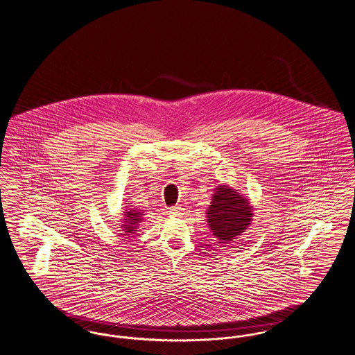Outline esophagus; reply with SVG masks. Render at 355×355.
<instances>
[{
    "label": "esophagus",
    "instance_id": "1",
    "mask_svg": "<svg viewBox=\"0 0 355 355\" xmlns=\"http://www.w3.org/2000/svg\"><path fill=\"white\" fill-rule=\"evenodd\" d=\"M182 211H184V209L181 206H173L169 209V214H173V215H181Z\"/></svg>",
    "mask_w": 355,
    "mask_h": 355
}]
</instances>
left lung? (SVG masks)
Segmentation results:
<instances>
[{"mask_svg": "<svg viewBox=\"0 0 355 355\" xmlns=\"http://www.w3.org/2000/svg\"><path fill=\"white\" fill-rule=\"evenodd\" d=\"M206 214L214 236L225 244L234 241L250 227L254 216L250 200L227 184H220L215 189Z\"/></svg>", "mask_w": 355, "mask_h": 355, "instance_id": "8db88e82", "label": "left lung"}]
</instances>
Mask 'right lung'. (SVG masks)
<instances>
[{
    "mask_svg": "<svg viewBox=\"0 0 355 355\" xmlns=\"http://www.w3.org/2000/svg\"><path fill=\"white\" fill-rule=\"evenodd\" d=\"M142 215L144 214L139 213L137 210H135V209H129L127 213L124 214V225H121V228H123V235H127V236H130V235H133V234H136L135 231H137L136 228L139 227V225L142 222ZM130 238H133V236H130Z\"/></svg>",
    "mask_w": 355,
    "mask_h": 355,
    "instance_id": "add662e5",
    "label": "right lung"
}]
</instances>
